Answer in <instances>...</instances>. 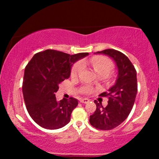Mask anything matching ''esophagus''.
Instances as JSON below:
<instances>
[{
    "label": "esophagus",
    "instance_id": "1",
    "mask_svg": "<svg viewBox=\"0 0 159 159\" xmlns=\"http://www.w3.org/2000/svg\"><path fill=\"white\" fill-rule=\"evenodd\" d=\"M80 103H88L90 101H89L88 98H82L80 100Z\"/></svg>",
    "mask_w": 159,
    "mask_h": 159
}]
</instances>
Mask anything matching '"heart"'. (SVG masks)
<instances>
[{"mask_svg":"<svg viewBox=\"0 0 159 159\" xmlns=\"http://www.w3.org/2000/svg\"><path fill=\"white\" fill-rule=\"evenodd\" d=\"M90 64L93 67V70L98 75L107 76L111 73L112 69H114V63L111 60L105 56H97L93 57L90 60ZM83 66L81 63H77L74 65L71 71V76L72 77H75L81 72ZM92 91L90 87H84L83 88V93H88Z\"/></svg>","mask_w":159,"mask_h":159,"instance_id":"heart-1","label":"heart"}]
</instances>
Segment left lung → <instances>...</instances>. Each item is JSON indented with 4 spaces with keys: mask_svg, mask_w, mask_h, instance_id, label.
Segmentation results:
<instances>
[{
    "mask_svg": "<svg viewBox=\"0 0 159 159\" xmlns=\"http://www.w3.org/2000/svg\"><path fill=\"white\" fill-rule=\"evenodd\" d=\"M95 53L108 56L114 61L118 69L116 83L101 96L108 97V105L96 104V110L90 116V125L101 130H110L121 125L131 112L137 93L138 82L135 69L129 58L120 51L106 49Z\"/></svg>",
    "mask_w": 159,
    "mask_h": 159,
    "instance_id": "left-lung-1",
    "label": "left lung"
}]
</instances>
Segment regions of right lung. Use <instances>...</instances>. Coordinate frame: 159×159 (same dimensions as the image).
<instances>
[{
    "instance_id": "1",
    "label": "right lung",
    "mask_w": 159,
    "mask_h": 159,
    "mask_svg": "<svg viewBox=\"0 0 159 159\" xmlns=\"http://www.w3.org/2000/svg\"><path fill=\"white\" fill-rule=\"evenodd\" d=\"M88 55H75L56 50L34 54L25 69L22 92L26 108L32 119L45 129H56L70 121L71 114L78 105L74 98L57 101L58 84L70 77L74 63Z\"/></svg>"
}]
</instances>
